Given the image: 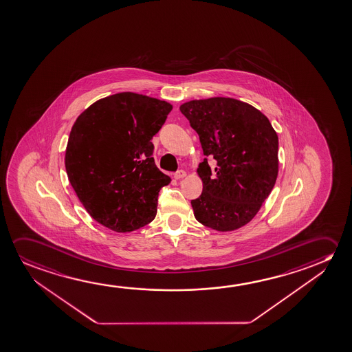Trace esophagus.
<instances>
[{
  "mask_svg": "<svg viewBox=\"0 0 352 352\" xmlns=\"http://www.w3.org/2000/svg\"><path fill=\"white\" fill-rule=\"evenodd\" d=\"M185 175H186V172H185L184 169H180V170H178L177 173L174 174V178L183 179Z\"/></svg>",
  "mask_w": 352,
  "mask_h": 352,
  "instance_id": "obj_1",
  "label": "esophagus"
}]
</instances>
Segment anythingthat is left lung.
<instances>
[{"mask_svg": "<svg viewBox=\"0 0 352 352\" xmlns=\"http://www.w3.org/2000/svg\"><path fill=\"white\" fill-rule=\"evenodd\" d=\"M180 112L200 138L206 158L197 168L202 194L191 200L206 227L232 232L260 211L278 177V135L265 114L230 98L194 100ZM217 161L210 170L206 157Z\"/></svg>", "mask_w": 352, "mask_h": 352, "instance_id": "1", "label": "left lung"}]
</instances>
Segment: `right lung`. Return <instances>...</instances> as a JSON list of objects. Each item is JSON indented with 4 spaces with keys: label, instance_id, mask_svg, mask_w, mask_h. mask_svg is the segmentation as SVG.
<instances>
[{
    "label": "right lung",
    "instance_id": "add662e5",
    "mask_svg": "<svg viewBox=\"0 0 352 352\" xmlns=\"http://www.w3.org/2000/svg\"><path fill=\"white\" fill-rule=\"evenodd\" d=\"M172 104L134 92L92 103L76 118L65 170L87 213L117 233L153 221L158 192L170 178L157 168L151 140Z\"/></svg>",
    "mask_w": 352,
    "mask_h": 352
}]
</instances>
